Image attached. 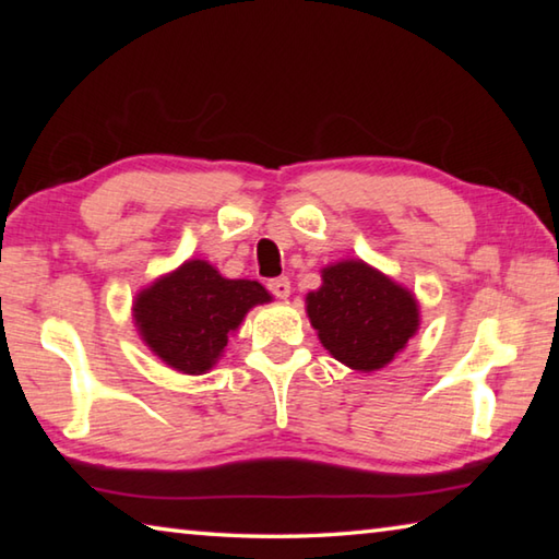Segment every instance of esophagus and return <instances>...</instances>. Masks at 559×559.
Returning a JSON list of instances; mask_svg holds the SVG:
<instances>
[{
    "label": "esophagus",
    "instance_id": "esophagus-1",
    "mask_svg": "<svg viewBox=\"0 0 559 559\" xmlns=\"http://www.w3.org/2000/svg\"><path fill=\"white\" fill-rule=\"evenodd\" d=\"M269 290H271L276 298H288V296H290V281H288L286 276L271 278V281H269Z\"/></svg>",
    "mask_w": 559,
    "mask_h": 559
}]
</instances>
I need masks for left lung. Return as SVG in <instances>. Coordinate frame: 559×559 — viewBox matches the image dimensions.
Listing matches in <instances>:
<instances>
[{
  "instance_id": "1",
  "label": "left lung",
  "mask_w": 559,
  "mask_h": 559,
  "mask_svg": "<svg viewBox=\"0 0 559 559\" xmlns=\"http://www.w3.org/2000/svg\"><path fill=\"white\" fill-rule=\"evenodd\" d=\"M306 310L328 353L357 372L382 370L419 330L414 293L359 259L325 266Z\"/></svg>"
}]
</instances>
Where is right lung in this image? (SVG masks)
Instances as JSON below:
<instances>
[{
    "mask_svg": "<svg viewBox=\"0 0 559 559\" xmlns=\"http://www.w3.org/2000/svg\"><path fill=\"white\" fill-rule=\"evenodd\" d=\"M271 300L259 281L224 278L202 259L185 261L135 296L132 318L143 343L167 367L204 374L253 306Z\"/></svg>",
    "mask_w": 559,
    "mask_h": 559,
    "instance_id": "add662e5",
    "label": "right lung"
}]
</instances>
